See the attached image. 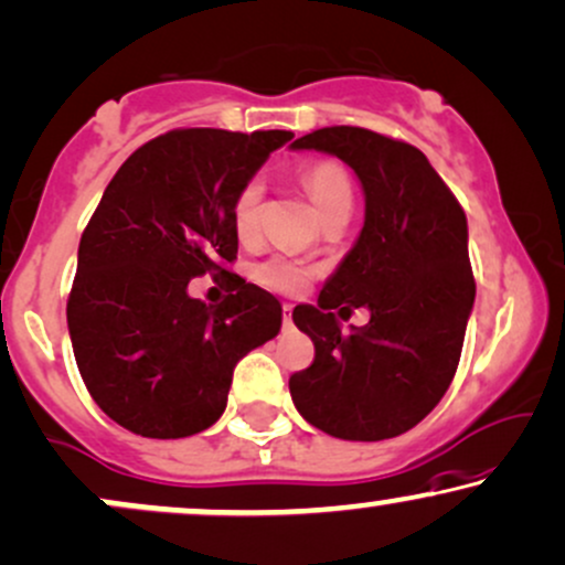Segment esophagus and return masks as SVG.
<instances>
[{
  "label": "esophagus",
  "mask_w": 565,
  "mask_h": 565,
  "mask_svg": "<svg viewBox=\"0 0 565 565\" xmlns=\"http://www.w3.org/2000/svg\"><path fill=\"white\" fill-rule=\"evenodd\" d=\"M282 322L294 324V303H282Z\"/></svg>",
  "instance_id": "34e87169"
}]
</instances>
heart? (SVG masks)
Instances as JSON below:
<instances>
[{
    "mask_svg": "<svg viewBox=\"0 0 565 565\" xmlns=\"http://www.w3.org/2000/svg\"><path fill=\"white\" fill-rule=\"evenodd\" d=\"M303 188H307L311 203H315L320 218L338 205H351L354 201V190H351L349 174L333 161L311 163L301 177ZM262 201H264V184L262 179H248L241 190H237L235 201H232V230L235 237L245 245L258 241V222H262ZM254 280L264 288L275 290V294H301L317 275L311 264L298 262L294 256L275 254L264 262H258L250 269Z\"/></svg>",
    "mask_w": 565,
    "mask_h": 565,
    "instance_id": "1",
    "label": "heart"
}]
</instances>
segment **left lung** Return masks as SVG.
Here are the masks:
<instances>
[{
    "instance_id": "1",
    "label": "left lung",
    "mask_w": 565,
    "mask_h": 565,
    "mask_svg": "<svg viewBox=\"0 0 565 565\" xmlns=\"http://www.w3.org/2000/svg\"><path fill=\"white\" fill-rule=\"evenodd\" d=\"M294 148L333 152L356 171L364 227L317 307L294 309L315 362L290 375V396L335 439H394L441 402L460 362L476 298L466 211L404 139L324 126ZM356 306L371 309V322L341 334L332 309Z\"/></svg>"
}]
</instances>
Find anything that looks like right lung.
<instances>
[{"instance_id":"1","label":"right lung","mask_w":565,"mask_h":565,"mask_svg":"<svg viewBox=\"0 0 565 565\" xmlns=\"http://www.w3.org/2000/svg\"><path fill=\"white\" fill-rule=\"evenodd\" d=\"M290 131L171 129L126 158L78 243L68 330L84 386L110 420L148 439L214 426L232 370L280 333L275 296L227 269L232 201ZM227 276L216 308L192 276Z\"/></svg>"}]
</instances>
